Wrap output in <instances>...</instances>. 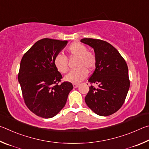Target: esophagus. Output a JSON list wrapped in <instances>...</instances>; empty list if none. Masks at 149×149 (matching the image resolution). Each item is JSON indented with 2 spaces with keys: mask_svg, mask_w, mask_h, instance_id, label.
I'll use <instances>...</instances> for the list:
<instances>
[{
  "mask_svg": "<svg viewBox=\"0 0 149 149\" xmlns=\"http://www.w3.org/2000/svg\"><path fill=\"white\" fill-rule=\"evenodd\" d=\"M79 84H73V87H74V88H78L79 87Z\"/></svg>",
  "mask_w": 149,
  "mask_h": 149,
  "instance_id": "34e87169",
  "label": "esophagus"
}]
</instances>
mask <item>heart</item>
Wrapping results in <instances>:
<instances>
[{"mask_svg":"<svg viewBox=\"0 0 149 149\" xmlns=\"http://www.w3.org/2000/svg\"><path fill=\"white\" fill-rule=\"evenodd\" d=\"M67 54L70 57H77L76 66L78 69L71 70L65 77L67 82L77 84L88 75V70H92L96 64V58L92 52L88 51L86 46L74 42L68 47ZM54 64L59 72L65 73L68 70V59L64 55L58 54L54 59Z\"/></svg>","mask_w":149,"mask_h":149,"instance_id":"heart-1","label":"heart"}]
</instances>
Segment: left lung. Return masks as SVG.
<instances>
[{
    "mask_svg": "<svg viewBox=\"0 0 149 149\" xmlns=\"http://www.w3.org/2000/svg\"><path fill=\"white\" fill-rule=\"evenodd\" d=\"M80 42L94 49L95 69L88 82L91 86L85 102L100 116L113 114L124 103L130 88L128 68L118 51L107 42L93 38H82Z\"/></svg>",
    "mask_w": 149,
    "mask_h": 149,
    "instance_id": "8db88e82",
    "label": "left lung"
}]
</instances>
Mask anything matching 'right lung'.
Masks as SVG:
<instances>
[{
  "mask_svg": "<svg viewBox=\"0 0 149 149\" xmlns=\"http://www.w3.org/2000/svg\"><path fill=\"white\" fill-rule=\"evenodd\" d=\"M67 40L43 38L23 55L18 81L25 103L31 111L44 118H52L66 104L72 84L64 82L54 59L67 44Z\"/></svg>",
  "mask_w": 149,
  "mask_h": 149,
  "instance_id": "obj_1",
  "label": "right lung"
}]
</instances>
